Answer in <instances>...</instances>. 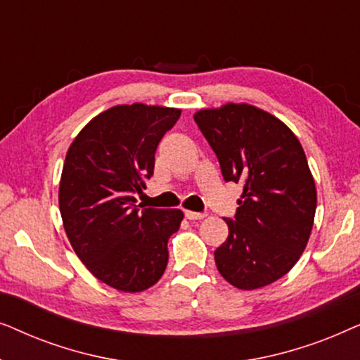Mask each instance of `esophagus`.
I'll return each mask as SVG.
<instances>
[{
	"label": "esophagus",
	"mask_w": 360,
	"mask_h": 360,
	"mask_svg": "<svg viewBox=\"0 0 360 360\" xmlns=\"http://www.w3.org/2000/svg\"><path fill=\"white\" fill-rule=\"evenodd\" d=\"M185 216H186V218H188L190 221H196V219H203V218H206V213H195V211L185 210Z\"/></svg>",
	"instance_id": "obj_1"
}]
</instances>
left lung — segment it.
I'll return each instance as SVG.
<instances>
[{
    "mask_svg": "<svg viewBox=\"0 0 360 360\" xmlns=\"http://www.w3.org/2000/svg\"><path fill=\"white\" fill-rule=\"evenodd\" d=\"M195 122L218 157L226 181L243 185L216 267L239 290L287 275L307 248L316 211V185L292 129L248 103L196 111Z\"/></svg>",
    "mask_w": 360,
    "mask_h": 360,
    "instance_id": "left-lung-1",
    "label": "left lung"
}]
</instances>
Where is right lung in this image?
Returning <instances> with one entry per match:
<instances>
[{
    "mask_svg": "<svg viewBox=\"0 0 360 360\" xmlns=\"http://www.w3.org/2000/svg\"><path fill=\"white\" fill-rule=\"evenodd\" d=\"M181 115L179 108L117 105L93 117L68 147L58 185L63 229L83 265L126 293L159 282L167 243L181 210L139 208L134 193L154 174L155 149Z\"/></svg>",
    "mask_w": 360,
    "mask_h": 360,
    "instance_id": "obj_1",
    "label": "right lung"
}]
</instances>
